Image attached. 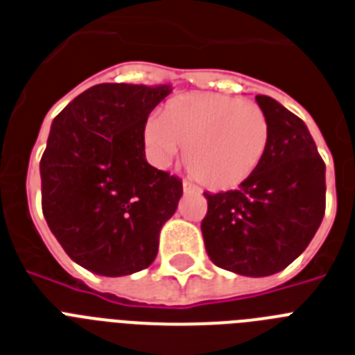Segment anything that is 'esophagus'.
I'll use <instances>...</instances> for the list:
<instances>
[{"instance_id": "34e87169", "label": "esophagus", "mask_w": 355, "mask_h": 355, "mask_svg": "<svg viewBox=\"0 0 355 355\" xmlns=\"http://www.w3.org/2000/svg\"><path fill=\"white\" fill-rule=\"evenodd\" d=\"M182 189H184V193H200V191H198L197 186H193V184L187 182V180H184Z\"/></svg>"}]
</instances>
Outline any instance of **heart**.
<instances>
[{
	"instance_id": "b5f03b06",
	"label": "heart",
	"mask_w": 355,
	"mask_h": 355,
	"mask_svg": "<svg viewBox=\"0 0 355 355\" xmlns=\"http://www.w3.org/2000/svg\"><path fill=\"white\" fill-rule=\"evenodd\" d=\"M144 146L158 164H168L186 148L187 171L207 189H230L259 168L270 122L261 105L213 93L184 94L149 116L142 128Z\"/></svg>"
}]
</instances>
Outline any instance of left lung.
Masks as SVG:
<instances>
[{
  "instance_id": "obj_1",
  "label": "left lung",
  "mask_w": 355,
  "mask_h": 355,
  "mask_svg": "<svg viewBox=\"0 0 355 355\" xmlns=\"http://www.w3.org/2000/svg\"><path fill=\"white\" fill-rule=\"evenodd\" d=\"M255 100L270 122L266 153L239 189L204 193L200 230L213 264L266 277L292 264L321 226L327 168L301 118L270 96Z\"/></svg>"
}]
</instances>
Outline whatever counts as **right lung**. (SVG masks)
Segmentation results:
<instances>
[{"label": "right lung", "mask_w": 355, "mask_h": 355, "mask_svg": "<svg viewBox=\"0 0 355 355\" xmlns=\"http://www.w3.org/2000/svg\"><path fill=\"white\" fill-rule=\"evenodd\" d=\"M171 85L100 83L54 118L40 162L42 209L69 257L122 277L148 268L177 211L182 180L153 168L142 140Z\"/></svg>", "instance_id": "1"}]
</instances>
